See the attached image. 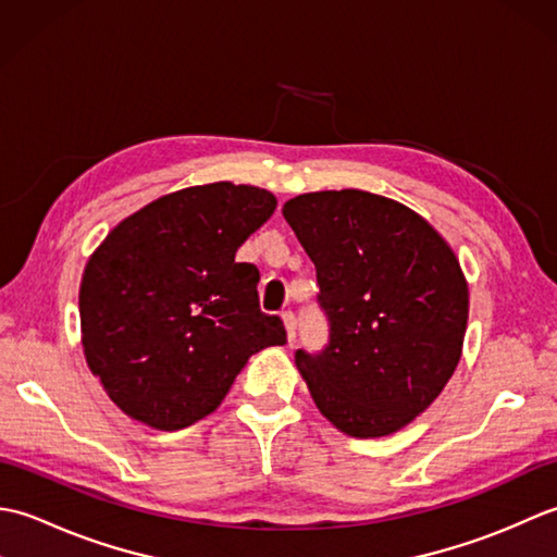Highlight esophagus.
<instances>
[{
    "label": "esophagus",
    "mask_w": 557,
    "mask_h": 557,
    "mask_svg": "<svg viewBox=\"0 0 557 557\" xmlns=\"http://www.w3.org/2000/svg\"><path fill=\"white\" fill-rule=\"evenodd\" d=\"M282 323H285L287 339H289V345H292L294 337H297V318H294L292 311H287V313H282Z\"/></svg>",
    "instance_id": "34e87169"
}]
</instances>
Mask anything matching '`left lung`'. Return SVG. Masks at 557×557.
<instances>
[{"label":"left lung","mask_w":557,"mask_h":557,"mask_svg":"<svg viewBox=\"0 0 557 557\" xmlns=\"http://www.w3.org/2000/svg\"><path fill=\"white\" fill-rule=\"evenodd\" d=\"M282 215L315 265L330 342L297 351L323 417L351 437L393 435L453 377L469 287L453 248L419 212L359 188L292 198Z\"/></svg>","instance_id":"1"}]
</instances>
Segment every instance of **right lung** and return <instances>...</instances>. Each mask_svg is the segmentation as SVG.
<instances>
[{"label":"right lung","mask_w":557,"mask_h":557,"mask_svg":"<svg viewBox=\"0 0 557 557\" xmlns=\"http://www.w3.org/2000/svg\"><path fill=\"white\" fill-rule=\"evenodd\" d=\"M275 208L258 186H188L136 210L92 251L81 345L126 417L186 429L222 405L251 354L285 345V325L258 306V268L234 260Z\"/></svg>","instance_id":"obj_1"}]
</instances>
